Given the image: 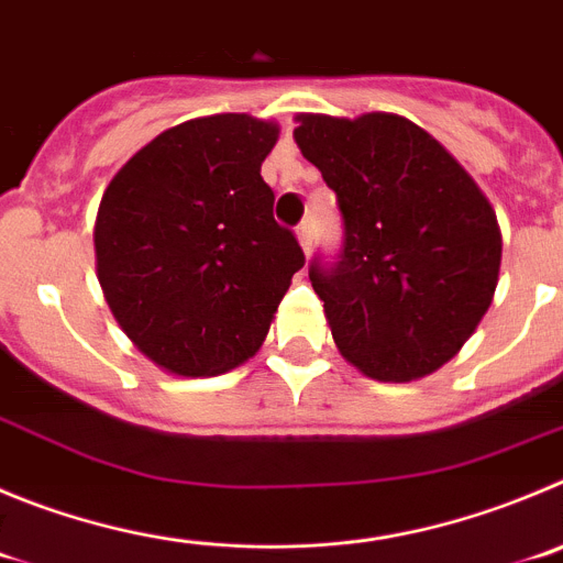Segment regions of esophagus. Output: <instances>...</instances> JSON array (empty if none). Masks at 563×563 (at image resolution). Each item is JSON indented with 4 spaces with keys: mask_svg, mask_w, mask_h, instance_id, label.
Listing matches in <instances>:
<instances>
[{
    "mask_svg": "<svg viewBox=\"0 0 563 563\" xmlns=\"http://www.w3.org/2000/svg\"><path fill=\"white\" fill-rule=\"evenodd\" d=\"M297 239H299V246H302V252H311L313 246V228L311 222H302L297 228Z\"/></svg>",
    "mask_w": 563,
    "mask_h": 563,
    "instance_id": "obj_1",
    "label": "esophagus"
}]
</instances>
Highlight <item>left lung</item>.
Wrapping results in <instances>:
<instances>
[{
  "label": "left lung",
  "instance_id": "left-lung-1",
  "mask_svg": "<svg viewBox=\"0 0 563 563\" xmlns=\"http://www.w3.org/2000/svg\"><path fill=\"white\" fill-rule=\"evenodd\" d=\"M294 141L344 222L311 264L335 346L372 380L408 383L459 353L492 306L503 239L488 199L439 141L397 113H299Z\"/></svg>",
  "mask_w": 563,
  "mask_h": 563
}]
</instances>
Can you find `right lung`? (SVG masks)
I'll return each mask as SVG.
<instances>
[{
	"mask_svg": "<svg viewBox=\"0 0 563 563\" xmlns=\"http://www.w3.org/2000/svg\"><path fill=\"white\" fill-rule=\"evenodd\" d=\"M277 124L217 113L163 130L115 172L93 224L119 328L161 369L222 375L264 344L306 255L272 217Z\"/></svg>",
	"mask_w": 563,
	"mask_h": 563,
	"instance_id": "right-lung-1",
	"label": "right lung"
}]
</instances>
